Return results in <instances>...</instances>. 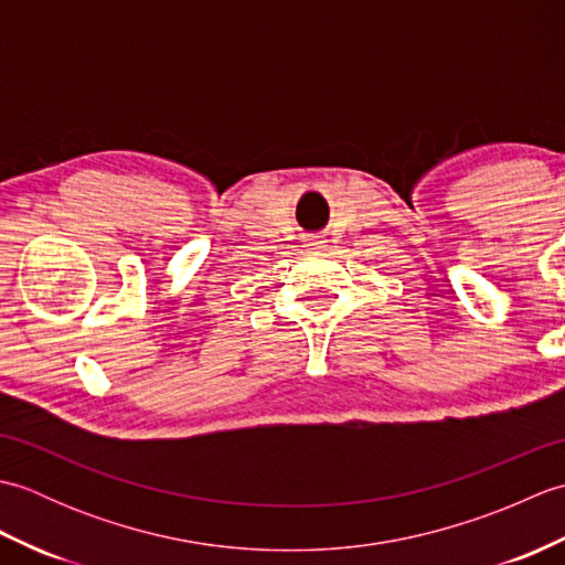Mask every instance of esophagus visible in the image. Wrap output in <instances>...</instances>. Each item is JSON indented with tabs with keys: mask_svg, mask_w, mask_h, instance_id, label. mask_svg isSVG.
<instances>
[{
	"mask_svg": "<svg viewBox=\"0 0 565 565\" xmlns=\"http://www.w3.org/2000/svg\"><path fill=\"white\" fill-rule=\"evenodd\" d=\"M322 245H326V239H322V237H308V247L310 249H320Z\"/></svg>",
	"mask_w": 565,
	"mask_h": 565,
	"instance_id": "34e87169",
	"label": "esophagus"
}]
</instances>
